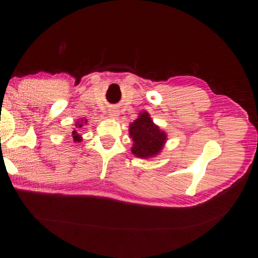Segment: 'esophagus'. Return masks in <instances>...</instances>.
Masks as SVG:
<instances>
[{
    "mask_svg": "<svg viewBox=\"0 0 258 258\" xmlns=\"http://www.w3.org/2000/svg\"><path fill=\"white\" fill-rule=\"evenodd\" d=\"M109 115H110L111 117H117V116H118V111L115 110V109H111V110L109 111Z\"/></svg>",
    "mask_w": 258,
    "mask_h": 258,
    "instance_id": "34e87169",
    "label": "esophagus"
}]
</instances>
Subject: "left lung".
I'll return each instance as SVG.
<instances>
[{
    "mask_svg": "<svg viewBox=\"0 0 258 258\" xmlns=\"http://www.w3.org/2000/svg\"><path fill=\"white\" fill-rule=\"evenodd\" d=\"M129 135L134 141L132 153L140 158L156 156L167 141V134L151 121L147 111L140 112L139 118L129 125Z\"/></svg>",
    "mask_w": 258,
    "mask_h": 258,
    "instance_id": "obj_1",
    "label": "left lung"
}]
</instances>
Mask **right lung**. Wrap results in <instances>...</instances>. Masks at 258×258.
Returning a JSON list of instances; mask_svg holds the SVG:
<instances>
[{"mask_svg": "<svg viewBox=\"0 0 258 258\" xmlns=\"http://www.w3.org/2000/svg\"><path fill=\"white\" fill-rule=\"evenodd\" d=\"M88 121L87 119H80V121H77L75 123V129L73 130V139H74V142H80L81 141V136L79 134V130L82 128V126L86 124Z\"/></svg>", "mask_w": 258, "mask_h": 258, "instance_id": "1", "label": "right lung"}]
</instances>
